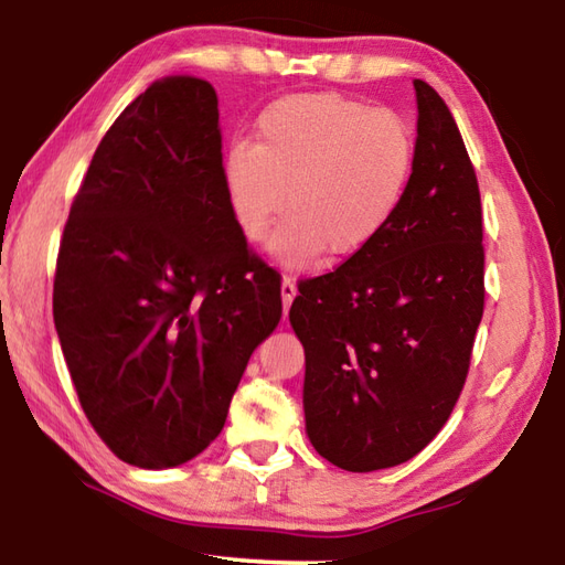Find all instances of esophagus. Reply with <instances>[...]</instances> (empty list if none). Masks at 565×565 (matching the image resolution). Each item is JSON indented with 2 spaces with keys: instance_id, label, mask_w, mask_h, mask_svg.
<instances>
[{
  "instance_id": "34e87169",
  "label": "esophagus",
  "mask_w": 565,
  "mask_h": 565,
  "mask_svg": "<svg viewBox=\"0 0 565 565\" xmlns=\"http://www.w3.org/2000/svg\"><path fill=\"white\" fill-rule=\"evenodd\" d=\"M296 281L291 279V276H284V281H281V301H284V311H289L291 309V301L296 299Z\"/></svg>"
}]
</instances>
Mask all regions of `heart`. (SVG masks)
<instances>
[{"mask_svg":"<svg viewBox=\"0 0 565 565\" xmlns=\"http://www.w3.org/2000/svg\"><path fill=\"white\" fill-rule=\"evenodd\" d=\"M416 161V137L394 109L341 94H291L256 119V145L236 141L222 167L234 222L291 269L327 252L349 259L394 218ZM290 202H285V191Z\"/></svg>","mask_w":565,"mask_h":565,"instance_id":"heart-1","label":"heart"}]
</instances>
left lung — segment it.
I'll return each mask as SVG.
<instances>
[{
	"instance_id": "obj_1",
	"label": "left lung",
	"mask_w": 565,
	"mask_h": 565,
	"mask_svg": "<svg viewBox=\"0 0 565 565\" xmlns=\"http://www.w3.org/2000/svg\"><path fill=\"white\" fill-rule=\"evenodd\" d=\"M414 89L416 161L394 218L337 271L301 281L289 311L306 356V436L353 473L434 441L483 317L476 171L446 102L424 79Z\"/></svg>"
}]
</instances>
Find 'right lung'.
<instances>
[{
    "mask_svg": "<svg viewBox=\"0 0 565 565\" xmlns=\"http://www.w3.org/2000/svg\"><path fill=\"white\" fill-rule=\"evenodd\" d=\"M279 319V274L226 199L214 87L149 84L94 151L56 259L54 327L94 431L131 466L191 461Z\"/></svg>",
    "mask_w": 565,
    "mask_h": 565,
    "instance_id": "add662e5",
    "label": "right lung"
}]
</instances>
